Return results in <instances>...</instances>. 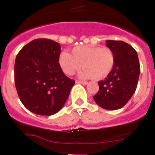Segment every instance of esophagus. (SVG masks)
Instances as JSON below:
<instances>
[{
	"instance_id": "34e87169",
	"label": "esophagus",
	"mask_w": 155,
	"mask_h": 155,
	"mask_svg": "<svg viewBox=\"0 0 155 155\" xmlns=\"http://www.w3.org/2000/svg\"><path fill=\"white\" fill-rule=\"evenodd\" d=\"M76 83H78V84H81L83 85H86L87 84V82L85 81H77Z\"/></svg>"
}]
</instances>
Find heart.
<instances>
[{"label": "heart", "mask_w": 155, "mask_h": 155, "mask_svg": "<svg viewBox=\"0 0 155 155\" xmlns=\"http://www.w3.org/2000/svg\"><path fill=\"white\" fill-rule=\"evenodd\" d=\"M58 63L63 72L68 76L74 74L83 65L81 77L101 80L107 77L113 70L115 56L109 47L80 46L74 48L71 55L67 52L61 53Z\"/></svg>", "instance_id": "obj_1"}]
</instances>
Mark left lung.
Masks as SVG:
<instances>
[{
	"label": "left lung",
	"instance_id": "8db88e82",
	"mask_svg": "<svg viewBox=\"0 0 155 155\" xmlns=\"http://www.w3.org/2000/svg\"><path fill=\"white\" fill-rule=\"evenodd\" d=\"M106 46L114 53V67L105 80L98 81L99 90L93 98L100 107L116 110L124 107L136 91L140 67L136 50L128 43L107 40Z\"/></svg>",
	"mask_w": 155,
	"mask_h": 155
}]
</instances>
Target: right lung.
<instances>
[{
  "mask_svg": "<svg viewBox=\"0 0 155 155\" xmlns=\"http://www.w3.org/2000/svg\"><path fill=\"white\" fill-rule=\"evenodd\" d=\"M61 50L55 41L36 39L23 46L16 57V90L25 107L35 114L51 116L59 112L75 84L59 66Z\"/></svg>",
  "mask_w": 155,
  "mask_h": 155,
  "instance_id": "obj_1",
  "label": "right lung"
}]
</instances>
